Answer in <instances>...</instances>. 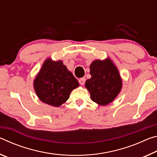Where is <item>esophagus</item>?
I'll return each mask as SVG.
<instances>
[{
	"label": "esophagus",
	"instance_id": "esophagus-1",
	"mask_svg": "<svg viewBox=\"0 0 157 157\" xmlns=\"http://www.w3.org/2000/svg\"><path fill=\"white\" fill-rule=\"evenodd\" d=\"M85 81H86V79H85L84 78H80L79 79V83L80 84V85H84L85 83Z\"/></svg>",
	"mask_w": 157,
	"mask_h": 157
}]
</instances>
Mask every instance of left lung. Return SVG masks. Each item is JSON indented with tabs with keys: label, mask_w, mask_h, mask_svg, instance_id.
<instances>
[{
	"label": "left lung",
	"mask_w": 157,
	"mask_h": 157,
	"mask_svg": "<svg viewBox=\"0 0 157 157\" xmlns=\"http://www.w3.org/2000/svg\"><path fill=\"white\" fill-rule=\"evenodd\" d=\"M91 78L85 82L91 98L100 105H107L112 102L122 89V79L118 68L108 58L96 59L90 65Z\"/></svg>",
	"instance_id": "obj_1"
}]
</instances>
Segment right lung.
Masks as SVG:
<instances>
[{
  "instance_id": "add662e5",
  "label": "right lung",
  "mask_w": 157,
  "mask_h": 157,
  "mask_svg": "<svg viewBox=\"0 0 157 157\" xmlns=\"http://www.w3.org/2000/svg\"><path fill=\"white\" fill-rule=\"evenodd\" d=\"M78 86V81L62 61L53 62L50 58L45 61L34 80L37 96L43 102L53 107L63 104L71 91Z\"/></svg>"
}]
</instances>
